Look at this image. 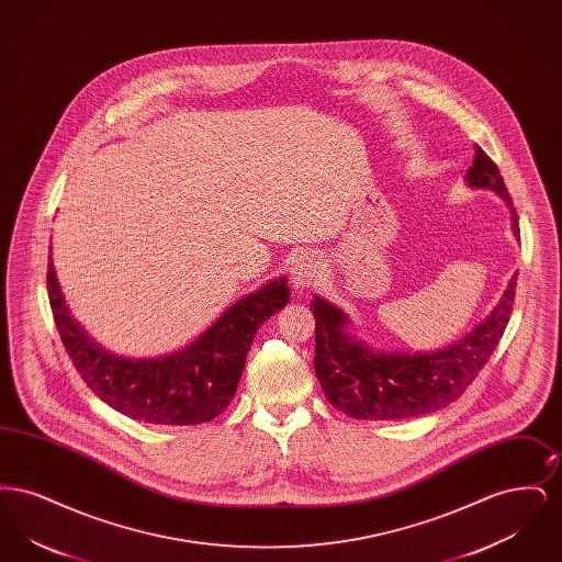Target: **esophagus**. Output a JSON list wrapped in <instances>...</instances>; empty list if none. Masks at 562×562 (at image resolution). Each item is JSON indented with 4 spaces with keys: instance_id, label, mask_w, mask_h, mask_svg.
I'll return each instance as SVG.
<instances>
[{
    "instance_id": "obj_1",
    "label": "esophagus",
    "mask_w": 562,
    "mask_h": 562,
    "mask_svg": "<svg viewBox=\"0 0 562 562\" xmlns=\"http://www.w3.org/2000/svg\"><path fill=\"white\" fill-rule=\"evenodd\" d=\"M321 273V261L314 252H303L294 259L293 284L294 289H307Z\"/></svg>"
}]
</instances>
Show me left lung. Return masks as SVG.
<instances>
[{
    "instance_id": "1",
    "label": "left lung",
    "mask_w": 562,
    "mask_h": 562,
    "mask_svg": "<svg viewBox=\"0 0 562 562\" xmlns=\"http://www.w3.org/2000/svg\"><path fill=\"white\" fill-rule=\"evenodd\" d=\"M470 188L491 189L506 200L512 232L518 238V216L499 168L476 145L468 168ZM518 271L497 307L474 330L453 346L417 353H385L356 341L346 326L348 316L321 296L312 301L316 318L314 371L326 401L351 419H413L429 415L457 401L488 362L508 326Z\"/></svg>"
}]
</instances>
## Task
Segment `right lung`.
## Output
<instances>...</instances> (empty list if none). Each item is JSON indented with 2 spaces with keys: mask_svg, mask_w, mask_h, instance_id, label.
Here are the masks:
<instances>
[{
  "mask_svg": "<svg viewBox=\"0 0 562 562\" xmlns=\"http://www.w3.org/2000/svg\"><path fill=\"white\" fill-rule=\"evenodd\" d=\"M46 278L54 324L83 383L122 415L161 426H198L221 415L238 390L255 333L291 299L282 276L236 301L188 348L131 360L97 346L69 316L53 255Z\"/></svg>",
  "mask_w": 562,
  "mask_h": 562,
  "instance_id": "add662e5",
  "label": "right lung"
}]
</instances>
